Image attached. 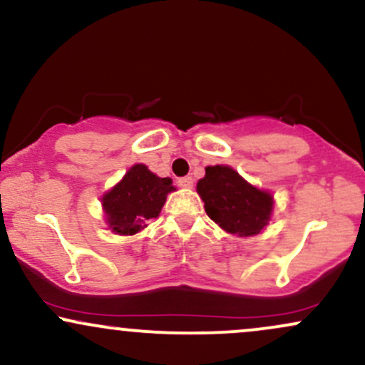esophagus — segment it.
<instances>
[{
    "label": "esophagus",
    "instance_id": "obj_1",
    "mask_svg": "<svg viewBox=\"0 0 365 365\" xmlns=\"http://www.w3.org/2000/svg\"><path fill=\"white\" fill-rule=\"evenodd\" d=\"M178 185L183 187V188H192L194 187V178L192 177H183L178 180Z\"/></svg>",
    "mask_w": 365,
    "mask_h": 365
}]
</instances>
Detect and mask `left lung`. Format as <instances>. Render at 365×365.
Here are the masks:
<instances>
[{"instance_id":"1","label":"left lung","mask_w":365,"mask_h":365,"mask_svg":"<svg viewBox=\"0 0 365 365\" xmlns=\"http://www.w3.org/2000/svg\"><path fill=\"white\" fill-rule=\"evenodd\" d=\"M197 192L207 216L232 235L254 237L269 223L273 195L250 185L230 166H207Z\"/></svg>"}]
</instances>
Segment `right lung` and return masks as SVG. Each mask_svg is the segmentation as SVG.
Wrapping results in <instances>:
<instances>
[{
    "label": "right lung",
    "instance_id": "right-lung-1",
    "mask_svg": "<svg viewBox=\"0 0 365 365\" xmlns=\"http://www.w3.org/2000/svg\"><path fill=\"white\" fill-rule=\"evenodd\" d=\"M171 178H159L145 165H133L101 202L106 223L118 235H135L158 217L166 195L175 190Z\"/></svg>",
    "mask_w": 365,
    "mask_h": 365
}]
</instances>
